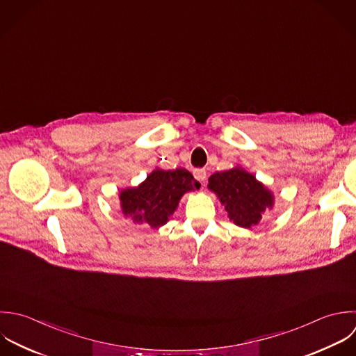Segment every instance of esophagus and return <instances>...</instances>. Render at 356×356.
Listing matches in <instances>:
<instances>
[{
	"label": "esophagus",
	"instance_id": "34e87169",
	"mask_svg": "<svg viewBox=\"0 0 356 356\" xmlns=\"http://www.w3.org/2000/svg\"><path fill=\"white\" fill-rule=\"evenodd\" d=\"M194 177L202 184L204 180L207 179V170L205 169H195L194 170Z\"/></svg>",
	"mask_w": 356,
	"mask_h": 356
}]
</instances>
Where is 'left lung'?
Segmentation results:
<instances>
[{
  "mask_svg": "<svg viewBox=\"0 0 356 356\" xmlns=\"http://www.w3.org/2000/svg\"><path fill=\"white\" fill-rule=\"evenodd\" d=\"M208 183V188L218 195L230 220L240 227L250 229L258 225L275 202L273 194L240 166L213 173Z\"/></svg>",
  "mask_w": 356,
  "mask_h": 356,
  "instance_id": "left-lung-1",
  "label": "left lung"
}]
</instances>
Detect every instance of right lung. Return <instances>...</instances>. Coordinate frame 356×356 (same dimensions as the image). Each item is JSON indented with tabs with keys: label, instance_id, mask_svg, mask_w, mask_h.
<instances>
[{
	"label": "right lung",
	"instance_id": "1",
	"mask_svg": "<svg viewBox=\"0 0 356 356\" xmlns=\"http://www.w3.org/2000/svg\"><path fill=\"white\" fill-rule=\"evenodd\" d=\"M200 186L194 176L183 168L155 169L138 187L120 191L122 212L134 223H147L152 229H158L173 215L180 198Z\"/></svg>",
	"mask_w": 356,
	"mask_h": 356
}]
</instances>
